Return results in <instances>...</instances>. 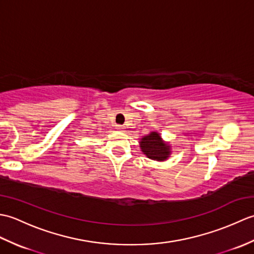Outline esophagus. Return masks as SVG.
Listing matches in <instances>:
<instances>
[{"instance_id": "1", "label": "esophagus", "mask_w": 254, "mask_h": 254, "mask_svg": "<svg viewBox=\"0 0 254 254\" xmlns=\"http://www.w3.org/2000/svg\"><path fill=\"white\" fill-rule=\"evenodd\" d=\"M117 130L120 131V132H124V130H126V127H124L123 126H117Z\"/></svg>"}]
</instances>
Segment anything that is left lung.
Segmentation results:
<instances>
[{
  "label": "left lung",
  "mask_w": 254,
  "mask_h": 254,
  "mask_svg": "<svg viewBox=\"0 0 254 254\" xmlns=\"http://www.w3.org/2000/svg\"><path fill=\"white\" fill-rule=\"evenodd\" d=\"M139 148L147 158L156 161H165L170 157L171 146L161 137L158 131L149 132L139 139Z\"/></svg>",
  "instance_id": "1"
}]
</instances>
